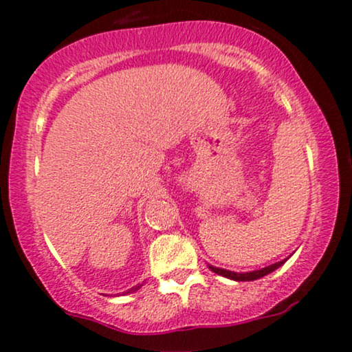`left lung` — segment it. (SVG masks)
Wrapping results in <instances>:
<instances>
[{
	"label": "left lung",
	"mask_w": 352,
	"mask_h": 352,
	"mask_svg": "<svg viewBox=\"0 0 352 352\" xmlns=\"http://www.w3.org/2000/svg\"><path fill=\"white\" fill-rule=\"evenodd\" d=\"M286 260H288V258H286ZM286 260L278 261V263H273V265H270V266H265V268H261V270H254V272H246V273L230 272V270L217 268V266H213V265H208V268L212 270L213 273L220 274V276L228 278V280H235V281H253V280H258V278L266 276V274H270L272 272H274V270H278L283 263H285Z\"/></svg>",
	"instance_id": "left-lung-1"
}]
</instances>
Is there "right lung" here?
Returning a JSON list of instances; mask_svg holds the SVG:
<instances>
[{"mask_svg":"<svg viewBox=\"0 0 352 352\" xmlns=\"http://www.w3.org/2000/svg\"><path fill=\"white\" fill-rule=\"evenodd\" d=\"M142 285H144V283H142ZM142 285L132 286V288H131V289H127V292H125V293H134V292H137V289H139V288H142Z\"/></svg>","mask_w":352,"mask_h":352,"instance_id":"right-lung-1","label":"right lung"}]
</instances>
